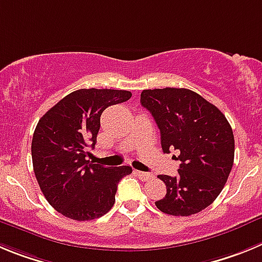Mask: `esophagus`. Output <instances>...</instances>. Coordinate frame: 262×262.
<instances>
[{"instance_id": "34e87169", "label": "esophagus", "mask_w": 262, "mask_h": 262, "mask_svg": "<svg viewBox=\"0 0 262 262\" xmlns=\"http://www.w3.org/2000/svg\"><path fill=\"white\" fill-rule=\"evenodd\" d=\"M136 175L141 179L142 181H147L151 180L152 175L151 173H148V172H142V171H136Z\"/></svg>"}]
</instances>
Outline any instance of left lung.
Listing matches in <instances>:
<instances>
[{"label":"left lung","mask_w":262,"mask_h":262,"mask_svg":"<svg viewBox=\"0 0 262 262\" xmlns=\"http://www.w3.org/2000/svg\"><path fill=\"white\" fill-rule=\"evenodd\" d=\"M141 104L157 122L163 152L176 150L181 163L175 178L158 176L167 193L157 207L176 216L206 209L222 192L234 164V133L226 116L188 89L143 90Z\"/></svg>","instance_id":"left-lung-1"}]
</instances>
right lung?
I'll return each mask as SVG.
<instances>
[{"mask_svg": "<svg viewBox=\"0 0 262 262\" xmlns=\"http://www.w3.org/2000/svg\"><path fill=\"white\" fill-rule=\"evenodd\" d=\"M130 96L126 90L81 89L37 122L31 145L35 176L47 201L62 215L91 221L114 206L117 184L132 168L90 163L86 148L95 146L103 111Z\"/></svg>", "mask_w": 262, "mask_h": 262, "instance_id": "obj_1", "label": "right lung"}]
</instances>
